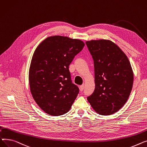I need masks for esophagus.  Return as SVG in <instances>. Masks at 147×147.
Returning a JSON list of instances; mask_svg holds the SVG:
<instances>
[{"instance_id": "esophagus-1", "label": "esophagus", "mask_w": 147, "mask_h": 147, "mask_svg": "<svg viewBox=\"0 0 147 147\" xmlns=\"http://www.w3.org/2000/svg\"><path fill=\"white\" fill-rule=\"evenodd\" d=\"M84 85H81L80 87V91H82L84 90Z\"/></svg>"}]
</instances>
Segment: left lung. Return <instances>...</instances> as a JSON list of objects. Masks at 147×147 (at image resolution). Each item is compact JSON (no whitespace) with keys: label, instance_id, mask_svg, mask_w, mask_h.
Here are the masks:
<instances>
[{"label":"left lung","instance_id":"1","mask_svg":"<svg viewBox=\"0 0 147 147\" xmlns=\"http://www.w3.org/2000/svg\"><path fill=\"white\" fill-rule=\"evenodd\" d=\"M94 65L95 90L87 100L100 115L114 114L127 101L134 73L129 60L115 43L108 40L86 41Z\"/></svg>","mask_w":147,"mask_h":147}]
</instances>
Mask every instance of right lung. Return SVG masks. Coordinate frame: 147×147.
Listing matches in <instances>:
<instances>
[{
	"label": "right lung",
	"mask_w": 147,
	"mask_h": 147,
	"mask_svg": "<svg viewBox=\"0 0 147 147\" xmlns=\"http://www.w3.org/2000/svg\"><path fill=\"white\" fill-rule=\"evenodd\" d=\"M78 39L55 36L37 46L29 69L31 93L38 106L49 115L66 113L79 93L72 83L69 66L84 47Z\"/></svg>",
	"instance_id": "right-lung-1"
}]
</instances>
